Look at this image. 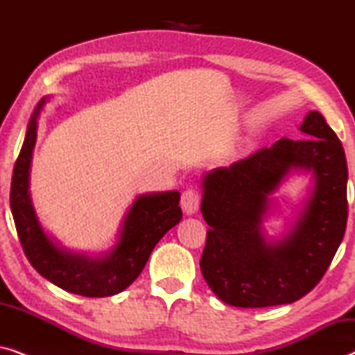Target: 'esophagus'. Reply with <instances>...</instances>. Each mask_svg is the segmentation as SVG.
Masks as SVG:
<instances>
[{
	"mask_svg": "<svg viewBox=\"0 0 355 355\" xmlns=\"http://www.w3.org/2000/svg\"><path fill=\"white\" fill-rule=\"evenodd\" d=\"M181 207H182L184 213H187V215H193V213H197L198 207H200V196H198V192L196 191V189L189 187L182 192Z\"/></svg>",
	"mask_w": 355,
	"mask_h": 355,
	"instance_id": "obj_1",
	"label": "esophagus"
}]
</instances>
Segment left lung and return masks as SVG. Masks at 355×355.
<instances>
[{"label": "left lung", "instance_id": "8db88e82", "mask_svg": "<svg viewBox=\"0 0 355 355\" xmlns=\"http://www.w3.org/2000/svg\"><path fill=\"white\" fill-rule=\"evenodd\" d=\"M300 140L279 139L249 158L202 179L208 223L200 270L225 304L242 309L293 304L328 270L347 223V163L341 140L318 111L300 124ZM294 168L312 172L314 187L288 235L266 241L261 223L269 196Z\"/></svg>", "mask_w": 355, "mask_h": 355}]
</instances>
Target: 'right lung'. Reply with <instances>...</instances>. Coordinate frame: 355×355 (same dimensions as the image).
<instances>
[{
  "label": "right lung",
  "mask_w": 355,
  "mask_h": 355,
  "mask_svg": "<svg viewBox=\"0 0 355 355\" xmlns=\"http://www.w3.org/2000/svg\"><path fill=\"white\" fill-rule=\"evenodd\" d=\"M46 101L48 98L38 101L28 121L26 139L12 171L9 200L19 241L33 268L58 288L85 297L114 295L134 283L158 241L181 221V193L169 191L135 198L110 254L89 257L61 247L43 231L28 192L37 119Z\"/></svg>",
  "instance_id": "add662e5"
}]
</instances>
